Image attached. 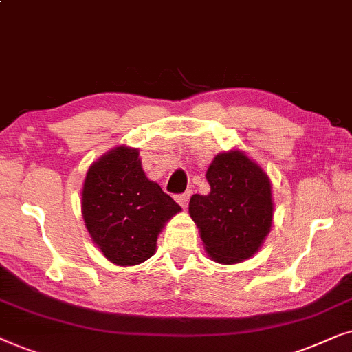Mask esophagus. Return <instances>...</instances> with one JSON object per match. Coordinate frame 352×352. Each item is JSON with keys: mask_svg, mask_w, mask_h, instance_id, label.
<instances>
[{"mask_svg": "<svg viewBox=\"0 0 352 352\" xmlns=\"http://www.w3.org/2000/svg\"><path fill=\"white\" fill-rule=\"evenodd\" d=\"M177 203H179L182 208L186 209V206H188V201H190V193H182L179 196H175Z\"/></svg>", "mask_w": 352, "mask_h": 352, "instance_id": "esophagus-1", "label": "esophagus"}]
</instances>
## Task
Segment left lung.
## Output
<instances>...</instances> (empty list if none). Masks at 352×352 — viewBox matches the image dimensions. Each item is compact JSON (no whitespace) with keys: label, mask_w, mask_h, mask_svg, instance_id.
<instances>
[{"label":"left lung","mask_w":352,"mask_h":352,"mask_svg":"<svg viewBox=\"0 0 352 352\" xmlns=\"http://www.w3.org/2000/svg\"><path fill=\"white\" fill-rule=\"evenodd\" d=\"M208 195H193L190 215L214 261L236 264L259 250L272 227V190L264 170L240 151L214 157Z\"/></svg>","instance_id":"left-lung-1"}]
</instances>
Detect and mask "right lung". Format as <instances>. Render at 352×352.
Returning <instances> with one entry per match:
<instances>
[{"label":"right lung","mask_w":352,"mask_h":352,"mask_svg":"<svg viewBox=\"0 0 352 352\" xmlns=\"http://www.w3.org/2000/svg\"><path fill=\"white\" fill-rule=\"evenodd\" d=\"M182 208L148 180L137 149H112L88 168L82 214L93 241L117 265H137L156 251L157 235Z\"/></svg>","instance_id":"obj_1"}]
</instances>
